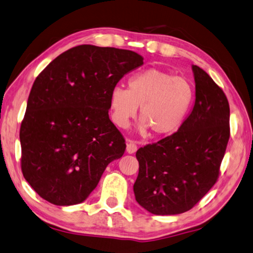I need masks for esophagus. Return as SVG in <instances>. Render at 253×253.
Returning <instances> with one entry per match:
<instances>
[{"label":"esophagus","instance_id":"34e87169","mask_svg":"<svg viewBox=\"0 0 253 253\" xmlns=\"http://www.w3.org/2000/svg\"><path fill=\"white\" fill-rule=\"evenodd\" d=\"M136 150H138V147H136L134 141L126 140V152L129 154H132V153H134Z\"/></svg>","mask_w":253,"mask_h":253}]
</instances>
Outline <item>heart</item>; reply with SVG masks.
<instances>
[{
    "label": "heart",
    "instance_id": "heart-1",
    "mask_svg": "<svg viewBox=\"0 0 253 253\" xmlns=\"http://www.w3.org/2000/svg\"><path fill=\"white\" fill-rule=\"evenodd\" d=\"M194 100L191 82L159 69H148L133 75L127 90L114 86L110 92L109 104L113 121L126 127L140 106L139 130L153 135L173 133L187 118Z\"/></svg>",
    "mask_w": 253,
    "mask_h": 253
}]
</instances>
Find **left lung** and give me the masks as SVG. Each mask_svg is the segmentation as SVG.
Wrapping results in <instances>:
<instances>
[{
	"label": "left lung",
	"instance_id": "1",
	"mask_svg": "<svg viewBox=\"0 0 253 253\" xmlns=\"http://www.w3.org/2000/svg\"><path fill=\"white\" fill-rule=\"evenodd\" d=\"M196 101L178 131L136 151L135 200L157 215L188 211L213 187L230 138V108L209 74L192 65Z\"/></svg>",
	"mask_w": 253,
	"mask_h": 253
}]
</instances>
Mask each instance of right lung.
Returning <instances> with one entry per match:
<instances>
[{
  "label": "right lung",
  "mask_w": 253,
  "mask_h": 253,
  "mask_svg": "<svg viewBox=\"0 0 253 253\" xmlns=\"http://www.w3.org/2000/svg\"><path fill=\"white\" fill-rule=\"evenodd\" d=\"M143 64L130 50L70 48L53 60L31 88L21 124V167L40 197L55 206L83 202L126 141L109 118V95Z\"/></svg>",
  "instance_id": "add662e5"
}]
</instances>
